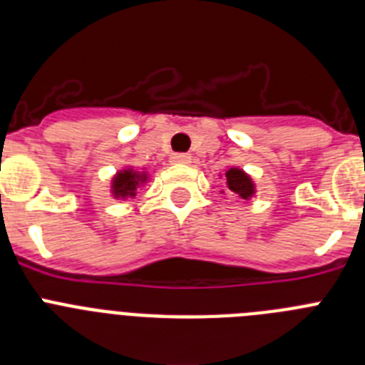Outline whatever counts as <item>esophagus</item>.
Returning <instances> with one entry per match:
<instances>
[{
    "instance_id": "esophagus-1",
    "label": "esophagus",
    "mask_w": 365,
    "mask_h": 365,
    "mask_svg": "<svg viewBox=\"0 0 365 365\" xmlns=\"http://www.w3.org/2000/svg\"><path fill=\"white\" fill-rule=\"evenodd\" d=\"M192 157L188 153H173L170 157V163L172 164H179V166H185V164H190Z\"/></svg>"
}]
</instances>
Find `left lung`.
Masks as SVG:
<instances>
[{"label":"left lung","instance_id":"1","mask_svg":"<svg viewBox=\"0 0 365 365\" xmlns=\"http://www.w3.org/2000/svg\"><path fill=\"white\" fill-rule=\"evenodd\" d=\"M222 177H225V185H227L228 192H232L240 199L250 201V199L256 195V182H254L252 177L248 175L245 170H241V168L237 166L227 168V172H225V175Z\"/></svg>","mask_w":365,"mask_h":365}]
</instances>
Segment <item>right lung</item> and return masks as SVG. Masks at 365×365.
<instances>
[{"label": "right lung", "instance_id": "right-lung-1", "mask_svg": "<svg viewBox=\"0 0 365 365\" xmlns=\"http://www.w3.org/2000/svg\"><path fill=\"white\" fill-rule=\"evenodd\" d=\"M146 182H150V173L146 170H135L133 166H125L118 170L111 177V197L117 201H125V199L135 197L138 188H143Z\"/></svg>", "mask_w": 365, "mask_h": 365}]
</instances>
